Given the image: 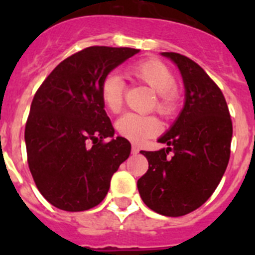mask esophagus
<instances>
[{
	"mask_svg": "<svg viewBox=\"0 0 255 255\" xmlns=\"http://www.w3.org/2000/svg\"><path fill=\"white\" fill-rule=\"evenodd\" d=\"M131 153H132V154H138V153H139V148L136 147V145H132V147H131Z\"/></svg>",
	"mask_w": 255,
	"mask_h": 255,
	"instance_id": "esophagus-1",
	"label": "esophagus"
}]
</instances>
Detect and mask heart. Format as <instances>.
I'll return each mask as SVG.
<instances>
[{"mask_svg": "<svg viewBox=\"0 0 255 255\" xmlns=\"http://www.w3.org/2000/svg\"><path fill=\"white\" fill-rule=\"evenodd\" d=\"M129 75L135 80L143 83L155 92V111L166 119L176 114L180 106V93L177 91L176 78L159 60H144L130 66ZM125 85L123 79L115 73H110L101 83V100L108 111L119 112L123 107ZM117 132L132 141L140 143L148 138H153L161 130L158 119L150 115L125 114L116 123Z\"/></svg>", "mask_w": 255, "mask_h": 255, "instance_id": "heart-1", "label": "heart"}]
</instances>
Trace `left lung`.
<instances>
[{
	"label": "left lung",
	"instance_id": "left-lung-1",
	"mask_svg": "<svg viewBox=\"0 0 255 255\" xmlns=\"http://www.w3.org/2000/svg\"><path fill=\"white\" fill-rule=\"evenodd\" d=\"M162 55L179 67L185 106L158 139L167 148L141 150L149 167L138 190L152 211L180 217L206 203L220 184L230 159L233 121L221 89L197 62L175 52Z\"/></svg>",
	"mask_w": 255,
	"mask_h": 255
}]
</instances>
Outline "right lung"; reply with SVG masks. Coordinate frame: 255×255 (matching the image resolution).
Instances as JSON below:
<instances>
[{"label":"right lung","instance_id":"1","mask_svg":"<svg viewBox=\"0 0 255 255\" xmlns=\"http://www.w3.org/2000/svg\"><path fill=\"white\" fill-rule=\"evenodd\" d=\"M138 52L88 47L60 62L38 88L25 125L26 154L38 190L56 208L82 212L98 206L129 157L128 139L105 141L115 129L101 100V83Z\"/></svg>","mask_w":255,"mask_h":255}]
</instances>
